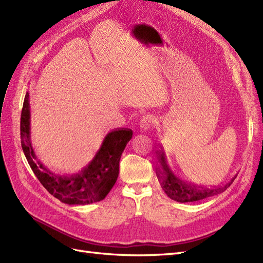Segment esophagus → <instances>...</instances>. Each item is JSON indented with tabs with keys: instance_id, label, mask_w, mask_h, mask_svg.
Returning <instances> with one entry per match:
<instances>
[{
	"instance_id": "34e87169",
	"label": "esophagus",
	"mask_w": 263,
	"mask_h": 263,
	"mask_svg": "<svg viewBox=\"0 0 263 263\" xmlns=\"http://www.w3.org/2000/svg\"><path fill=\"white\" fill-rule=\"evenodd\" d=\"M155 124H156V118L153 115L147 114V115L141 117L139 126H140V129L142 132H146V130L150 129Z\"/></svg>"
}]
</instances>
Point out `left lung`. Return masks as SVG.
Masks as SVG:
<instances>
[{"label": "left lung", "instance_id": "1", "mask_svg": "<svg viewBox=\"0 0 263 263\" xmlns=\"http://www.w3.org/2000/svg\"><path fill=\"white\" fill-rule=\"evenodd\" d=\"M158 156H159L158 157L159 168L157 171L158 181L160 182V185L165 192V194L168 195L171 200L180 202V203L195 202V201L203 200V198H206V197L220 194L230 186V184H232L237 177V176L234 177L228 183H226L225 185L214 186L213 189L189 184V183L180 180L172 173L169 165L166 164L165 155L162 150L158 151Z\"/></svg>", "mask_w": 263, "mask_h": 263}]
</instances>
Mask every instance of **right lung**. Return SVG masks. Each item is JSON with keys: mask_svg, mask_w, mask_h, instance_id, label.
<instances>
[{"mask_svg": "<svg viewBox=\"0 0 263 263\" xmlns=\"http://www.w3.org/2000/svg\"><path fill=\"white\" fill-rule=\"evenodd\" d=\"M132 137V129L112 130L105 136L97 155L81 171L71 176H57L37 160L30 142L28 92L24 99L21 115V144L24 155L43 186L62 203L85 205L104 200L117 180L121 156Z\"/></svg>", "mask_w": 263, "mask_h": 263, "instance_id": "right-lung-1", "label": "right lung"}]
</instances>
